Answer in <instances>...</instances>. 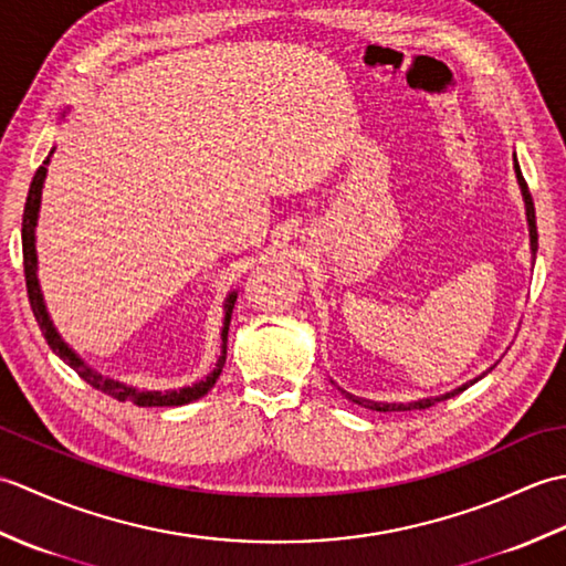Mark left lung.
Here are the masks:
<instances>
[{
  "label": "left lung",
  "instance_id": "left-lung-1",
  "mask_svg": "<svg viewBox=\"0 0 566 566\" xmlns=\"http://www.w3.org/2000/svg\"><path fill=\"white\" fill-rule=\"evenodd\" d=\"M513 170H515V177H518V187H521V195H523V201H525V216H527V231H531V252H533V262H535V252H537V226H535V203H533V197H531V189H527V185H525V179H523V172H521V165H518V160L513 158ZM476 379H482V377H476ZM476 379H472L469 384H474ZM469 384H462V387H457V389H452V391H448V394H442V396H430V399H418V401H411V403H381V401H369V399H359V396H353V394H347V391H343L345 394V399H350L353 403H357V406H363V408H369V411H420V408H430V406H436L438 401H444V399H450V396H454V394H460V391H464Z\"/></svg>",
  "mask_w": 566,
  "mask_h": 566
}]
</instances>
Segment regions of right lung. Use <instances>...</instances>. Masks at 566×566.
I'll return each mask as SVG.
<instances>
[{
  "label": "right lung",
  "mask_w": 566,
  "mask_h": 566,
  "mask_svg": "<svg viewBox=\"0 0 566 566\" xmlns=\"http://www.w3.org/2000/svg\"><path fill=\"white\" fill-rule=\"evenodd\" d=\"M55 150V148H53ZM53 150L48 153V158L43 160V165L35 170L33 175V182L29 187V197H27V207H23V221H21V248H23V276H27V292H29V302H31V311L35 321H39V328L43 333L45 343L51 345V350L63 359L65 365H70L72 369L77 371V375L90 384V387L99 389L102 394L112 396L116 401H128V403H136V406H182L189 401H197L201 399L203 394H209L211 387L219 379L221 369L226 365V343H228V326H231V314H233V306H235V298L238 294L231 292L226 296V304H223V328H221V357L219 363H216L213 371L197 384H191V387H182V389H167V391H148V389H136V387H128L124 381H116L99 375V371H94L84 359L72 350V347L60 338V333L55 331L51 316H48L45 304H43V294H41V284H39V258H35V221H39V209H41V191H43V182H45V172H48V163H51V155Z\"/></svg>",
  "instance_id": "1"
}]
</instances>
